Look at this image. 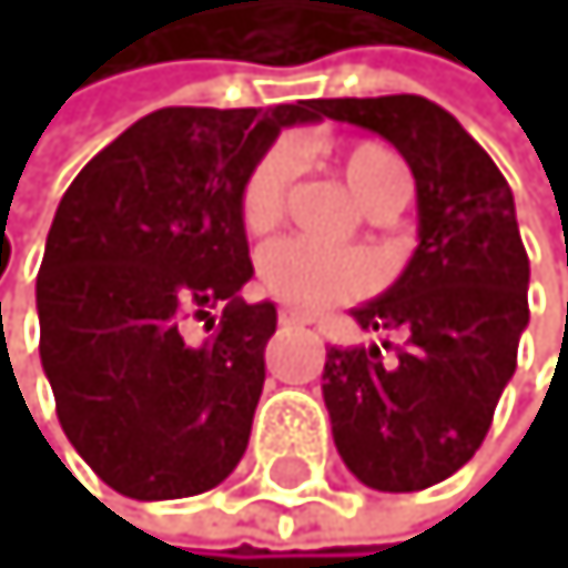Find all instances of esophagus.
Here are the masks:
<instances>
[{"label":"esophagus","mask_w":568,"mask_h":568,"mask_svg":"<svg viewBox=\"0 0 568 568\" xmlns=\"http://www.w3.org/2000/svg\"><path fill=\"white\" fill-rule=\"evenodd\" d=\"M305 323H313V316L302 308H281V327H305Z\"/></svg>","instance_id":"obj_1"}]
</instances>
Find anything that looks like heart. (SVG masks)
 Segmentation results:
<instances>
[{"label": "heart", "instance_id": "obj_1", "mask_svg": "<svg viewBox=\"0 0 568 568\" xmlns=\"http://www.w3.org/2000/svg\"><path fill=\"white\" fill-rule=\"evenodd\" d=\"M337 170L366 213L395 202L408 191L402 160L377 141H352L337 152ZM295 181L291 145L270 149L252 166L241 187V223L248 234H270L284 220L287 191ZM260 281L273 298L298 308H327L366 295L377 284V266L366 255L345 248H320L308 241H277L260 260Z\"/></svg>", "mask_w": 568, "mask_h": 568}]
</instances>
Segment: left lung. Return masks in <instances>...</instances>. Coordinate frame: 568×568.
<instances>
[{
    "label": "left lung",
    "mask_w": 568,
    "mask_h": 568,
    "mask_svg": "<svg viewBox=\"0 0 568 568\" xmlns=\"http://www.w3.org/2000/svg\"><path fill=\"white\" fill-rule=\"evenodd\" d=\"M327 116L387 138L416 178L419 245L384 295L352 308L363 331L398 334L327 348L323 402L337 455L373 490L448 480L484 445L516 373L530 260L513 187L448 110L419 95L331 99Z\"/></svg>",
    "instance_id": "1"
}]
</instances>
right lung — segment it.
<instances>
[{"instance_id": "1", "label": "right lung", "mask_w": 568, "mask_h": 568, "mask_svg": "<svg viewBox=\"0 0 568 568\" xmlns=\"http://www.w3.org/2000/svg\"><path fill=\"white\" fill-rule=\"evenodd\" d=\"M323 116L327 99L170 105L67 187L38 270V352L63 434L120 495H202L245 455L277 305L241 298L252 281L241 187L284 128ZM187 315L211 320L202 346L183 337Z\"/></svg>"}]
</instances>
